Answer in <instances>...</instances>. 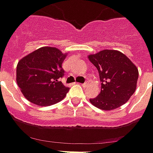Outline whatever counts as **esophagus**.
<instances>
[{
	"label": "esophagus",
	"instance_id": "obj_1",
	"mask_svg": "<svg viewBox=\"0 0 153 153\" xmlns=\"http://www.w3.org/2000/svg\"><path fill=\"white\" fill-rule=\"evenodd\" d=\"M81 85L83 87H88L90 85H89V83H88V81L85 82V83H84V84H81Z\"/></svg>",
	"mask_w": 153,
	"mask_h": 153
}]
</instances>
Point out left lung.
I'll return each instance as SVG.
<instances>
[{"instance_id":"obj_1","label":"left lung","mask_w":153,"mask_h":153,"mask_svg":"<svg viewBox=\"0 0 153 153\" xmlns=\"http://www.w3.org/2000/svg\"><path fill=\"white\" fill-rule=\"evenodd\" d=\"M97 68L101 92L91 103L101 110L109 111L121 107L129 100L136 89L138 68L126 56L116 50H102L88 56Z\"/></svg>"}]
</instances>
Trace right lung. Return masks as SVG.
Here are the masks:
<instances>
[{"label":"right lung","mask_w":153,"mask_h":153,"mask_svg":"<svg viewBox=\"0 0 153 153\" xmlns=\"http://www.w3.org/2000/svg\"><path fill=\"white\" fill-rule=\"evenodd\" d=\"M68 53L56 47H40L19 61L16 80L28 101L40 107L56 104L66 97L68 87L60 80Z\"/></svg>","instance_id":"right-lung-1"}]
</instances>
